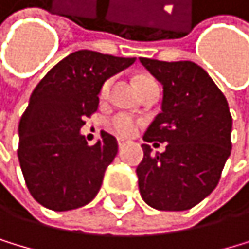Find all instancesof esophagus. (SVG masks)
<instances>
[{"mask_svg":"<svg viewBox=\"0 0 249 249\" xmlns=\"http://www.w3.org/2000/svg\"><path fill=\"white\" fill-rule=\"evenodd\" d=\"M124 145H125V141H122V139H119V141H118V147H119V148H122Z\"/></svg>","mask_w":249,"mask_h":249,"instance_id":"obj_1","label":"esophagus"}]
</instances>
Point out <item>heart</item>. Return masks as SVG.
Returning <instances> with one entry per match:
<instances>
[{
  "instance_id": "heart-1",
  "label": "heart",
  "mask_w": 249,
  "mask_h": 249,
  "mask_svg": "<svg viewBox=\"0 0 249 249\" xmlns=\"http://www.w3.org/2000/svg\"><path fill=\"white\" fill-rule=\"evenodd\" d=\"M150 84H156V81L148 78V76H141L138 79V87L139 89L147 87V86H150ZM111 86H113V78H108V79L104 81V84L101 86V90H99L101 99H107L108 98ZM139 127H141V121L136 119V118H133L131 114H127V113H114V114H111V116H108L106 119V128L108 131L114 133V135L121 136V138L133 136L138 131Z\"/></svg>"
}]
</instances>
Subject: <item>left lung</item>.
I'll list each match as a JSON object with an SVG mask.
<instances>
[{
    "label": "left lung",
    "instance_id": "obj_1",
    "mask_svg": "<svg viewBox=\"0 0 249 249\" xmlns=\"http://www.w3.org/2000/svg\"><path fill=\"white\" fill-rule=\"evenodd\" d=\"M139 61L163 87L162 113L143 141L169 142L166 151L156 155L148 143L142 145L143 159L136 168L141 196L160 211L190 210L217 187L231 153L227 98L191 61Z\"/></svg>",
    "mask_w": 249,
    "mask_h": 249
}]
</instances>
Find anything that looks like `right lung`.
<instances>
[{
	"mask_svg": "<svg viewBox=\"0 0 249 249\" xmlns=\"http://www.w3.org/2000/svg\"><path fill=\"white\" fill-rule=\"evenodd\" d=\"M135 61L78 50L35 87L18 127V159L30 195L42 207L69 211L87 205L98 195L118 142L101 131V139L87 145L79 130L84 119L98 110L104 81Z\"/></svg>",
	"mask_w": 249,
	"mask_h": 249,
	"instance_id": "right-lung-1",
	"label": "right lung"
}]
</instances>
